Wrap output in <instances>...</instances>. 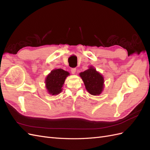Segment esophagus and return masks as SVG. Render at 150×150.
<instances>
[{
	"instance_id": "esophagus-1",
	"label": "esophagus",
	"mask_w": 150,
	"mask_h": 150,
	"mask_svg": "<svg viewBox=\"0 0 150 150\" xmlns=\"http://www.w3.org/2000/svg\"><path fill=\"white\" fill-rule=\"evenodd\" d=\"M71 73L72 74H75L76 72V68H72V69H71Z\"/></svg>"
}]
</instances>
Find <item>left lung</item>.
I'll use <instances>...</instances> for the list:
<instances>
[{
	"mask_svg": "<svg viewBox=\"0 0 150 150\" xmlns=\"http://www.w3.org/2000/svg\"><path fill=\"white\" fill-rule=\"evenodd\" d=\"M79 76L83 81L85 88L91 95L97 96L101 94L104 87L103 76L91 66L87 70L80 72Z\"/></svg>",
	"mask_w": 150,
	"mask_h": 150,
	"instance_id": "8db88e82",
	"label": "left lung"
}]
</instances>
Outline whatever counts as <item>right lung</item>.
Here are the masks:
<instances>
[{"label": "right lung", "mask_w": 150, "mask_h": 150, "mask_svg": "<svg viewBox=\"0 0 150 150\" xmlns=\"http://www.w3.org/2000/svg\"><path fill=\"white\" fill-rule=\"evenodd\" d=\"M69 75V72L62 69L52 70L45 79V86L48 93L52 96L61 93L62 91L63 84Z\"/></svg>", "instance_id": "1"}]
</instances>
